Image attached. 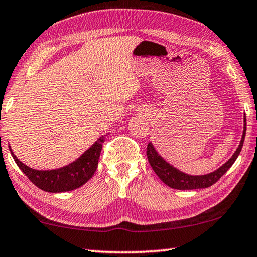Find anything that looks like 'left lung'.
<instances>
[{
	"mask_svg": "<svg viewBox=\"0 0 257 257\" xmlns=\"http://www.w3.org/2000/svg\"><path fill=\"white\" fill-rule=\"evenodd\" d=\"M246 117H244V128H243V135L241 139L239 148L236 149L234 155L232 156V158L228 160L227 163H225L223 166L218 168L217 171L212 172V173L205 174V175H188L182 173V172L178 171L177 168L171 166L170 164H167L162 157H160L155 148L152 147L151 143L148 144L147 148V156L148 160L150 163L152 170L155 171V173L158 175L159 179L167 185L168 187L174 189L180 190H190V189H200V188H208V187L212 186L213 183H216L223 175L228 171V168L233 165V163L235 162L238 158L239 153L242 149L244 135H246Z\"/></svg>",
	"mask_w": 257,
	"mask_h": 257,
	"instance_id": "1",
	"label": "left lung"
}]
</instances>
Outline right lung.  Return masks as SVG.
I'll return each mask as SVG.
<instances>
[{"label":"right lung","instance_id":"right-lung-1","mask_svg":"<svg viewBox=\"0 0 257 257\" xmlns=\"http://www.w3.org/2000/svg\"><path fill=\"white\" fill-rule=\"evenodd\" d=\"M104 141L105 137L101 136L76 162L71 163L68 166L59 168V170L52 171H37L30 168L22 162H19L16 156H14V152L10 151L18 167L33 185L45 191H49V193H62V191L79 188L92 178V175L97 170Z\"/></svg>","mask_w":257,"mask_h":257}]
</instances>
